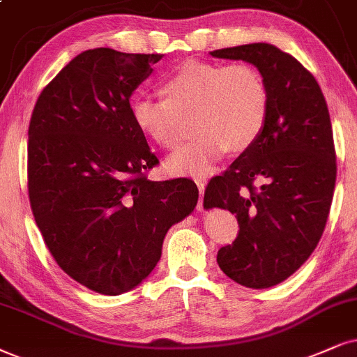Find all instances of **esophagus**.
<instances>
[{
  "mask_svg": "<svg viewBox=\"0 0 357 357\" xmlns=\"http://www.w3.org/2000/svg\"><path fill=\"white\" fill-rule=\"evenodd\" d=\"M196 184H197V189H199V202H197V211H202L204 209V206H202V194H204V188H206V183L204 179H196Z\"/></svg>",
  "mask_w": 357,
  "mask_h": 357,
  "instance_id": "obj_1",
  "label": "esophagus"
}]
</instances>
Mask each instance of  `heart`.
I'll return each mask as SVG.
<instances>
[{"mask_svg":"<svg viewBox=\"0 0 357 357\" xmlns=\"http://www.w3.org/2000/svg\"><path fill=\"white\" fill-rule=\"evenodd\" d=\"M165 97L132 102L135 125L163 150L181 145L186 119L197 137L169 158L174 176L206 178L229 150L243 151L264 133L270 97L264 77L245 62L188 61L161 80Z\"/></svg>","mask_w":357,"mask_h":357,"instance_id":"b5f03b06","label":"heart"}]
</instances>
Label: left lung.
I'll return each instance as SVG.
<instances>
[{
    "mask_svg": "<svg viewBox=\"0 0 357 357\" xmlns=\"http://www.w3.org/2000/svg\"><path fill=\"white\" fill-rule=\"evenodd\" d=\"M211 56L254 64L268 89L264 133L204 191L206 209L222 207L238 222L236 241L218 252L220 270L243 287L268 288L308 260L326 225L336 183L328 105L317 79L272 44Z\"/></svg>",
    "mask_w": 357,
    "mask_h": 357,
    "instance_id": "8db88e82",
    "label": "left lung"
}]
</instances>
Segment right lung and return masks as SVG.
<instances>
[{
	"mask_svg": "<svg viewBox=\"0 0 357 357\" xmlns=\"http://www.w3.org/2000/svg\"><path fill=\"white\" fill-rule=\"evenodd\" d=\"M163 54L89 49L43 89L29 121L28 191L64 272L102 295L132 290L156 267L169 227L191 214V179L150 181L160 161L130 97Z\"/></svg>",
	"mask_w": 357,
	"mask_h": 357,
	"instance_id": "add662e5",
	"label": "right lung"
}]
</instances>
